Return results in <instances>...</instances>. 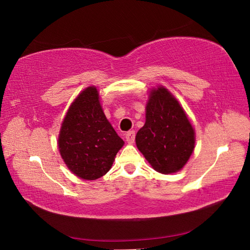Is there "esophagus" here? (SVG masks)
Returning <instances> with one entry per match:
<instances>
[{
    "label": "esophagus",
    "instance_id": "esophagus-1",
    "mask_svg": "<svg viewBox=\"0 0 250 250\" xmlns=\"http://www.w3.org/2000/svg\"><path fill=\"white\" fill-rule=\"evenodd\" d=\"M125 141L129 143V144H133L135 140V131H129L125 134Z\"/></svg>",
    "mask_w": 250,
    "mask_h": 250
}]
</instances>
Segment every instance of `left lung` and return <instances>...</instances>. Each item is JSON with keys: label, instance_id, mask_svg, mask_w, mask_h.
Segmentation results:
<instances>
[{"label": "left lung", "instance_id": "8db88e82", "mask_svg": "<svg viewBox=\"0 0 250 250\" xmlns=\"http://www.w3.org/2000/svg\"><path fill=\"white\" fill-rule=\"evenodd\" d=\"M136 146L156 171L183 168L194 149V131L177 100L166 88L152 90L146 122L137 132Z\"/></svg>", "mask_w": 250, "mask_h": 250}]
</instances>
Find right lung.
<instances>
[{"instance_id": "obj_1", "label": "right lung", "mask_w": 250, "mask_h": 250, "mask_svg": "<svg viewBox=\"0 0 250 250\" xmlns=\"http://www.w3.org/2000/svg\"><path fill=\"white\" fill-rule=\"evenodd\" d=\"M124 146L103 113L97 88L89 87L78 95L63 121L59 149L67 167L83 179L102 177L113 166Z\"/></svg>"}]
</instances>
